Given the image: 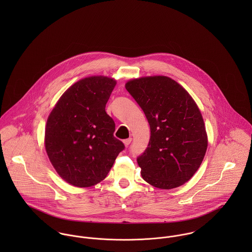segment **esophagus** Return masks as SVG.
I'll return each mask as SVG.
<instances>
[{
    "label": "esophagus",
    "mask_w": 252,
    "mask_h": 252,
    "mask_svg": "<svg viewBox=\"0 0 252 252\" xmlns=\"http://www.w3.org/2000/svg\"><path fill=\"white\" fill-rule=\"evenodd\" d=\"M131 142H132V139H131V138L126 139V140H124V141H123V143H124V144H125L126 146H128L129 144H131Z\"/></svg>",
    "instance_id": "obj_1"
}]
</instances>
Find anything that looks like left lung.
Instances as JSON below:
<instances>
[{
	"label": "left lung",
	"mask_w": 252,
	"mask_h": 252,
	"mask_svg": "<svg viewBox=\"0 0 252 252\" xmlns=\"http://www.w3.org/2000/svg\"><path fill=\"white\" fill-rule=\"evenodd\" d=\"M125 87L144 110L150 127L148 145L137 158L143 179L161 189L184 184L201 166L208 148L198 106L168 76L132 79Z\"/></svg>",
	"instance_id": "obj_1"
}]
</instances>
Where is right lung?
<instances>
[{
  "label": "right lung",
  "mask_w": 252,
  "mask_h": 252,
  "mask_svg": "<svg viewBox=\"0 0 252 252\" xmlns=\"http://www.w3.org/2000/svg\"><path fill=\"white\" fill-rule=\"evenodd\" d=\"M116 84L95 75L72 85L50 112L44 144L58 175L77 187H90L108 176L125 148L113 136L115 124L106 104Z\"/></svg>",
  "instance_id": "obj_1"
}]
</instances>
